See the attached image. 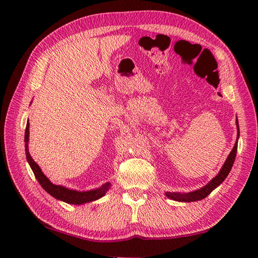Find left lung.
<instances>
[{
	"label": "left lung",
	"instance_id": "8db88e82",
	"mask_svg": "<svg viewBox=\"0 0 258 258\" xmlns=\"http://www.w3.org/2000/svg\"><path fill=\"white\" fill-rule=\"evenodd\" d=\"M236 127H237V139H236V142H235L233 150L231 153H229V155L227 156L225 163H224V165L222 166L221 171L218 172V174L215 177L212 178L210 183H207L204 187H201L199 189L189 191V193H175V191L171 193V191H166L165 193L166 197H168V199H171L173 201H177V202H196V201L204 200L206 196L210 195L212 191L217 187V186H220L224 182V180H225L229 172H231L233 164L235 162V157H236L237 144H238V138H239V126H238L237 117H236Z\"/></svg>",
	"mask_w": 258,
	"mask_h": 258
}]
</instances>
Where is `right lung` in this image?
Returning <instances> with one entry per match:
<instances>
[{"label": "right lung", "mask_w": 258, "mask_h": 258, "mask_svg": "<svg viewBox=\"0 0 258 258\" xmlns=\"http://www.w3.org/2000/svg\"><path fill=\"white\" fill-rule=\"evenodd\" d=\"M29 138H30V123L29 120H27L25 135H24L26 160L29 162L33 173H34L37 182L40 183L42 187L45 189V191H47L51 196L55 197L56 200L65 202L68 203V204H72V205H82V204H85V203H90V202L101 199V197H103L106 194V191L109 189V187H111V183H105L98 188L81 191L76 189H70L62 185L53 184L51 180L45 176L44 173L42 172L41 167L38 166L34 162V160L32 158L29 152Z\"/></svg>", "instance_id": "add662e5"}]
</instances>
